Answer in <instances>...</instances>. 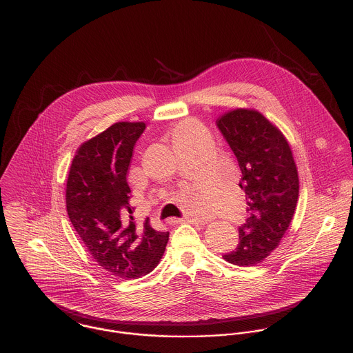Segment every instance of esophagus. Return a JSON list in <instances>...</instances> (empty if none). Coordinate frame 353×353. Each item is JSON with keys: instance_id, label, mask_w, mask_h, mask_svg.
I'll list each match as a JSON object with an SVG mask.
<instances>
[{"instance_id": "obj_1", "label": "esophagus", "mask_w": 353, "mask_h": 353, "mask_svg": "<svg viewBox=\"0 0 353 353\" xmlns=\"http://www.w3.org/2000/svg\"><path fill=\"white\" fill-rule=\"evenodd\" d=\"M201 220L200 219H196V217H181V219H170V223L171 224H176V223H200Z\"/></svg>"}]
</instances>
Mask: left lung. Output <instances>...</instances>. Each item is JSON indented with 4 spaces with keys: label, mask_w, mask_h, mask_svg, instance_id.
I'll return each mask as SVG.
<instances>
[{
    "label": "left lung",
    "mask_w": 353,
    "mask_h": 353,
    "mask_svg": "<svg viewBox=\"0 0 353 353\" xmlns=\"http://www.w3.org/2000/svg\"><path fill=\"white\" fill-rule=\"evenodd\" d=\"M217 129L238 159L249 219L239 227V243L224 259L252 266L273 252L295 213L299 178L292 152L262 114L238 108L216 121Z\"/></svg>",
    "instance_id": "1"
}]
</instances>
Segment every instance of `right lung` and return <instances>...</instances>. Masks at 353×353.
Here are the masks:
<instances>
[{"label":"right lung","mask_w":353,"mask_h":353,"mask_svg":"<svg viewBox=\"0 0 353 353\" xmlns=\"http://www.w3.org/2000/svg\"><path fill=\"white\" fill-rule=\"evenodd\" d=\"M144 130L143 122H118L84 143L66 183V210L76 232L103 269L125 280L152 272L170 235L132 216L126 176Z\"/></svg>","instance_id":"obj_1"}]
</instances>
